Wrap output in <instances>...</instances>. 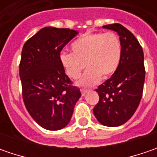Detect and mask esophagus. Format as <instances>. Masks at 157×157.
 I'll return each instance as SVG.
<instances>
[{
	"mask_svg": "<svg viewBox=\"0 0 157 157\" xmlns=\"http://www.w3.org/2000/svg\"><path fill=\"white\" fill-rule=\"evenodd\" d=\"M80 91H81V94H82V95H83V96H84V95H85V94H86V93L88 92L87 89H81Z\"/></svg>",
	"mask_w": 157,
	"mask_h": 157,
	"instance_id": "34e87169",
	"label": "esophagus"
}]
</instances>
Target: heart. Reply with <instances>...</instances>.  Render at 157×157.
I'll list each match as a JSON object with an SVG mask.
<instances>
[{
	"label": "heart",
	"mask_w": 157,
	"mask_h": 157,
	"mask_svg": "<svg viewBox=\"0 0 157 157\" xmlns=\"http://www.w3.org/2000/svg\"><path fill=\"white\" fill-rule=\"evenodd\" d=\"M72 52L60 54V62L66 74L72 79L78 78L87 70L79 81L83 86H93L100 77L107 78L118 69L121 58V40L113 32H86L71 44Z\"/></svg>",
	"instance_id": "heart-1"
}]
</instances>
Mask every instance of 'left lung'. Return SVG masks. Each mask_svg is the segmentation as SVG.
Returning <instances> with one entry per match:
<instances>
[{
    "instance_id": "left-lung-1",
    "label": "left lung",
    "mask_w": 157,
    "mask_h": 157,
    "mask_svg": "<svg viewBox=\"0 0 157 157\" xmlns=\"http://www.w3.org/2000/svg\"><path fill=\"white\" fill-rule=\"evenodd\" d=\"M103 28L117 32L122 52L116 71L96 89L100 100L94 113L102 125L118 127L133 116L140 104L145 80L144 55L136 36L121 24Z\"/></svg>"
}]
</instances>
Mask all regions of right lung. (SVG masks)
<instances>
[{
	"instance_id": "add662e5",
	"label": "right lung",
	"mask_w": 157,
	"mask_h": 157,
	"mask_svg": "<svg viewBox=\"0 0 157 157\" xmlns=\"http://www.w3.org/2000/svg\"><path fill=\"white\" fill-rule=\"evenodd\" d=\"M78 31L45 27L26 41L19 74L24 105L35 121L48 130H59L71 121L81 96L60 62V52Z\"/></svg>"
}]
</instances>
